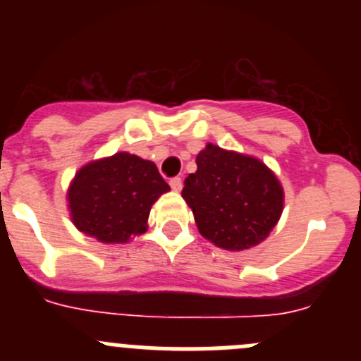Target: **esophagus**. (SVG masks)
<instances>
[{
  "label": "esophagus",
  "instance_id": "1",
  "mask_svg": "<svg viewBox=\"0 0 361 361\" xmlns=\"http://www.w3.org/2000/svg\"><path fill=\"white\" fill-rule=\"evenodd\" d=\"M169 185H171V188H173L174 192H180L181 188H183V181H181V178H171V181H169Z\"/></svg>",
  "mask_w": 361,
  "mask_h": 361
}]
</instances>
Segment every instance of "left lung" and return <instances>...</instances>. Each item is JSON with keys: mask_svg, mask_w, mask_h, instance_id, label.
<instances>
[{"mask_svg": "<svg viewBox=\"0 0 361 361\" xmlns=\"http://www.w3.org/2000/svg\"><path fill=\"white\" fill-rule=\"evenodd\" d=\"M181 197L199 232L218 248L250 250L269 238L285 207L274 171L260 159L207 143L197 154Z\"/></svg>", "mask_w": 361, "mask_h": 361, "instance_id": "8db88e82", "label": "left lung"}]
</instances>
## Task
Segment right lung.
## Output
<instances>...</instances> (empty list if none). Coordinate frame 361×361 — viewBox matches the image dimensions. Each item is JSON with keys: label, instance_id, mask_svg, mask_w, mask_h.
Segmentation results:
<instances>
[{"label": "right lung", "instance_id": "right-lung-1", "mask_svg": "<svg viewBox=\"0 0 361 361\" xmlns=\"http://www.w3.org/2000/svg\"><path fill=\"white\" fill-rule=\"evenodd\" d=\"M169 190L152 160L118 152L80 167L66 201L73 225L82 234L104 245H122L147 232L152 206Z\"/></svg>", "mask_w": 361, "mask_h": 361}]
</instances>
